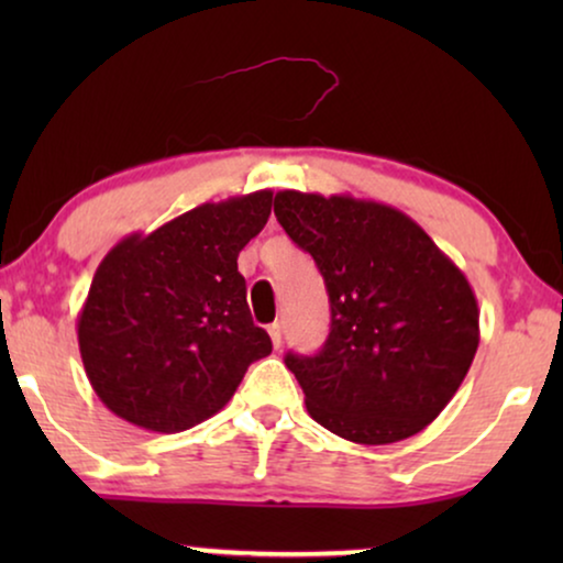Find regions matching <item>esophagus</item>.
<instances>
[{"mask_svg": "<svg viewBox=\"0 0 563 563\" xmlns=\"http://www.w3.org/2000/svg\"><path fill=\"white\" fill-rule=\"evenodd\" d=\"M268 335H272L274 349H279V345H282V325H279V322H272V325H268Z\"/></svg>", "mask_w": 563, "mask_h": 563, "instance_id": "1", "label": "esophagus"}]
</instances>
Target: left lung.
I'll use <instances>...</instances> for the list:
<instances>
[{
  "mask_svg": "<svg viewBox=\"0 0 563 563\" xmlns=\"http://www.w3.org/2000/svg\"><path fill=\"white\" fill-rule=\"evenodd\" d=\"M274 214L330 297L320 353H287L314 422L345 441H405L433 422L472 366L479 307L464 272L395 207L284 189Z\"/></svg>",
  "mask_w": 563,
  "mask_h": 563,
  "instance_id": "1",
  "label": "left lung"
}]
</instances>
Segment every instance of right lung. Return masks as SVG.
Listing matches in <instances>:
<instances>
[{
  "label": "right lung",
  "mask_w": 563,
  "mask_h": 563,
  "mask_svg": "<svg viewBox=\"0 0 563 563\" xmlns=\"http://www.w3.org/2000/svg\"><path fill=\"white\" fill-rule=\"evenodd\" d=\"M268 214V189L205 202L107 253L76 322L84 372L107 410L181 433L220 412L253 361L272 353L238 272Z\"/></svg>",
  "instance_id": "1"
}]
</instances>
